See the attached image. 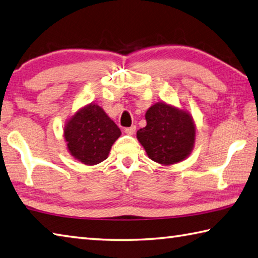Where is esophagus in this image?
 <instances>
[{
	"instance_id": "obj_1",
	"label": "esophagus",
	"mask_w": 258,
	"mask_h": 258,
	"mask_svg": "<svg viewBox=\"0 0 258 258\" xmlns=\"http://www.w3.org/2000/svg\"><path fill=\"white\" fill-rule=\"evenodd\" d=\"M135 131H137V126L133 125V126H131V127H126L124 130V132L128 135H133L135 133Z\"/></svg>"
}]
</instances>
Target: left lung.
I'll return each mask as SVG.
<instances>
[{
  "label": "left lung",
  "instance_id": "left-lung-1",
  "mask_svg": "<svg viewBox=\"0 0 258 258\" xmlns=\"http://www.w3.org/2000/svg\"><path fill=\"white\" fill-rule=\"evenodd\" d=\"M147 126L137 132L148 157L163 166L180 162L195 144L196 126L188 111L157 102L145 113Z\"/></svg>",
  "mask_w": 258,
  "mask_h": 258
}]
</instances>
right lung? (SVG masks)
I'll use <instances>...</instances> for the list:
<instances>
[{
	"label": "right lung",
	"instance_id": "1",
	"mask_svg": "<svg viewBox=\"0 0 258 258\" xmlns=\"http://www.w3.org/2000/svg\"><path fill=\"white\" fill-rule=\"evenodd\" d=\"M120 130L97 104H89L71 116L64 126V139L71 156L93 166L108 158Z\"/></svg>",
	"mask_w": 258,
	"mask_h": 258
}]
</instances>
